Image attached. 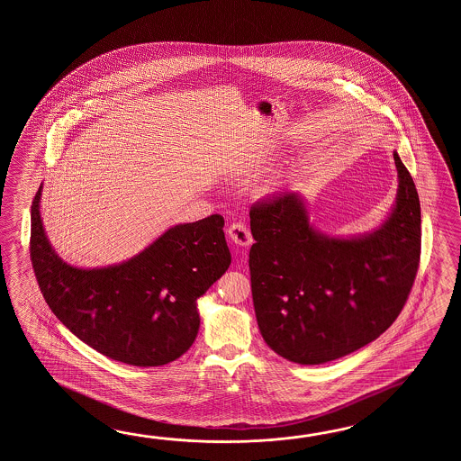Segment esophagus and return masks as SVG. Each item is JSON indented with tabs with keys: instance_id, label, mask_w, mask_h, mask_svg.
<instances>
[{
	"instance_id": "1",
	"label": "esophagus",
	"mask_w": 461,
	"mask_h": 461,
	"mask_svg": "<svg viewBox=\"0 0 461 461\" xmlns=\"http://www.w3.org/2000/svg\"><path fill=\"white\" fill-rule=\"evenodd\" d=\"M229 237L235 245L239 247H249L252 244V234L249 230V227L245 226L244 222H234L232 226H229Z\"/></svg>"
}]
</instances>
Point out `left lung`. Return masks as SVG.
<instances>
[{"label":"left lung","instance_id":"8db88e82","mask_svg":"<svg viewBox=\"0 0 461 461\" xmlns=\"http://www.w3.org/2000/svg\"><path fill=\"white\" fill-rule=\"evenodd\" d=\"M393 159L395 204L373 232H320L292 191L250 209L255 316L265 343L285 359H339L373 343L401 313L420 260V201L397 151Z\"/></svg>","mask_w":461,"mask_h":461}]
</instances>
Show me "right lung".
I'll list each match as a JSON object with an SVG mask.
<instances>
[{
    "label": "right lung",
    "mask_w": 461,
    "mask_h": 461,
    "mask_svg": "<svg viewBox=\"0 0 461 461\" xmlns=\"http://www.w3.org/2000/svg\"><path fill=\"white\" fill-rule=\"evenodd\" d=\"M41 185L31 206V262L52 313L110 359L165 366L199 331L197 298L226 274L230 252L219 214L169 227L122 264L78 268L64 262L42 227Z\"/></svg>",
    "instance_id": "right-lung-1"
}]
</instances>
